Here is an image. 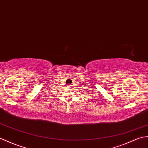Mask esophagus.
I'll list each match as a JSON object with an SVG mask.
<instances>
[{"label":"esophagus","instance_id":"34e87169","mask_svg":"<svg viewBox=\"0 0 148 148\" xmlns=\"http://www.w3.org/2000/svg\"><path fill=\"white\" fill-rule=\"evenodd\" d=\"M71 84H68V86H67V88H71Z\"/></svg>","mask_w":148,"mask_h":148}]
</instances>
